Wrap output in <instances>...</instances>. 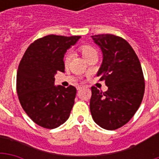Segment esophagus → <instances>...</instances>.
Returning a JSON list of instances; mask_svg holds the SVG:
<instances>
[{
    "label": "esophagus",
    "instance_id": "obj_1",
    "mask_svg": "<svg viewBox=\"0 0 159 159\" xmlns=\"http://www.w3.org/2000/svg\"><path fill=\"white\" fill-rule=\"evenodd\" d=\"M83 88H85V86H83V85H77V86H76V89L80 90L82 89H83Z\"/></svg>",
    "mask_w": 159,
    "mask_h": 159
}]
</instances>
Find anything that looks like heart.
<instances>
[{
	"instance_id": "1",
	"label": "heart",
	"mask_w": 159,
	"mask_h": 159,
	"mask_svg": "<svg viewBox=\"0 0 159 159\" xmlns=\"http://www.w3.org/2000/svg\"><path fill=\"white\" fill-rule=\"evenodd\" d=\"M80 50H81V52H82V54L84 57V59H86L89 56H90L91 54H93L94 52H96V50L93 48V47H91V46H88V45H84L82 46L81 48H80ZM71 57H72V52L69 50V51H67L66 53V55L64 57V63H65V65H68L69 62L70 61V59H71Z\"/></svg>"
}]
</instances>
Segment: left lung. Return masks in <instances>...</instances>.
<instances>
[{"label":"left lung","instance_id":"1","mask_svg":"<svg viewBox=\"0 0 159 159\" xmlns=\"http://www.w3.org/2000/svg\"><path fill=\"white\" fill-rule=\"evenodd\" d=\"M103 53L97 76L108 89L91 88L90 111L93 121L105 129H119L140 107L145 81L140 60L129 43L119 36L102 34L91 36Z\"/></svg>","mask_w":159,"mask_h":159}]
</instances>
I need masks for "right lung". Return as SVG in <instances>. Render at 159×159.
Returning <instances> with one entry per match:
<instances>
[{
    "label": "right lung",
    "instance_id": "add662e5",
    "mask_svg": "<svg viewBox=\"0 0 159 159\" xmlns=\"http://www.w3.org/2000/svg\"><path fill=\"white\" fill-rule=\"evenodd\" d=\"M81 36L48 35L29 46L17 72L19 102L34 123L55 129L70 117L75 102V87L54 86V75L65 71L64 56Z\"/></svg>",
    "mask_w": 159,
    "mask_h": 159
}]
</instances>
